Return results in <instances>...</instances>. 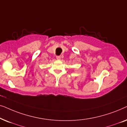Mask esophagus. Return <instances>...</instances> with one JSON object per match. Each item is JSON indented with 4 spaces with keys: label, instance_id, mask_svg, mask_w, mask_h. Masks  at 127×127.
I'll return each mask as SVG.
<instances>
[{
    "label": "esophagus",
    "instance_id": "34e87169",
    "mask_svg": "<svg viewBox=\"0 0 127 127\" xmlns=\"http://www.w3.org/2000/svg\"><path fill=\"white\" fill-rule=\"evenodd\" d=\"M56 58H57V60H61V56H59V55H58V56H57L56 57Z\"/></svg>",
    "mask_w": 127,
    "mask_h": 127
}]
</instances>
